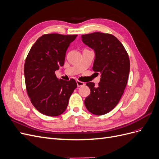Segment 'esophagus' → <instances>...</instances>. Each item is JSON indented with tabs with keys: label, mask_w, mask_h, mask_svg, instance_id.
I'll use <instances>...</instances> for the list:
<instances>
[{
	"label": "esophagus",
	"mask_w": 159,
	"mask_h": 159,
	"mask_svg": "<svg viewBox=\"0 0 159 159\" xmlns=\"http://www.w3.org/2000/svg\"><path fill=\"white\" fill-rule=\"evenodd\" d=\"M77 85H78V87H81V86H83L85 85V84L82 81H76Z\"/></svg>",
	"instance_id": "obj_1"
}]
</instances>
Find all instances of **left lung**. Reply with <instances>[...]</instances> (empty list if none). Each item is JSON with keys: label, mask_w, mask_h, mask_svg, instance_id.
Listing matches in <instances>:
<instances>
[{"label": "left lung", "mask_w": 159, "mask_h": 159, "mask_svg": "<svg viewBox=\"0 0 159 159\" xmlns=\"http://www.w3.org/2000/svg\"><path fill=\"white\" fill-rule=\"evenodd\" d=\"M81 38L85 45L93 50L92 69L101 74L97 87L93 82L86 84L91 93L84 103L91 113L102 115L116 106L123 95L130 71L129 56L120 41L110 34L93 32Z\"/></svg>", "instance_id": "obj_1"}]
</instances>
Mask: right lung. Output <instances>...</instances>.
I'll return each instance as SVG.
<instances>
[{"instance_id":"1","label":"right lung","mask_w":159,"mask_h":159,"mask_svg":"<svg viewBox=\"0 0 159 159\" xmlns=\"http://www.w3.org/2000/svg\"><path fill=\"white\" fill-rule=\"evenodd\" d=\"M78 35L48 34L40 37L25 64L27 93L34 107L47 116L63 113L77 88L75 80L56 78L55 71L64 64L66 50Z\"/></svg>"}]
</instances>
